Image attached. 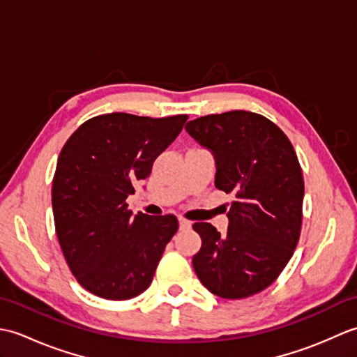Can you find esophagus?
<instances>
[{
	"mask_svg": "<svg viewBox=\"0 0 357 357\" xmlns=\"http://www.w3.org/2000/svg\"><path fill=\"white\" fill-rule=\"evenodd\" d=\"M192 227V222L187 221L184 218H179V230H187Z\"/></svg>",
	"mask_w": 357,
	"mask_h": 357,
	"instance_id": "1",
	"label": "esophagus"
}]
</instances>
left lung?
I'll list each match as a JSON object with an SVG mask.
<instances>
[{
    "mask_svg": "<svg viewBox=\"0 0 357 357\" xmlns=\"http://www.w3.org/2000/svg\"><path fill=\"white\" fill-rule=\"evenodd\" d=\"M187 133L211 151L215 185L233 193L227 234L195 222L202 245L193 268L208 291L244 299L275 282L299 241L304 178L290 139L257 113L225 112L193 119Z\"/></svg>",
    "mask_w": 357,
    "mask_h": 357,
    "instance_id": "1",
    "label": "left lung"
}]
</instances>
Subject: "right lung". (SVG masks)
<instances>
[{
  "label": "right lung",
  "mask_w": 357,
  "mask_h": 357,
  "mask_svg": "<svg viewBox=\"0 0 357 357\" xmlns=\"http://www.w3.org/2000/svg\"><path fill=\"white\" fill-rule=\"evenodd\" d=\"M187 119L107 113L64 144L52 184L53 218L70 271L92 294L124 301L151 284L178 219L133 215L126 199Z\"/></svg>",
  "instance_id": "add662e5"
}]
</instances>
